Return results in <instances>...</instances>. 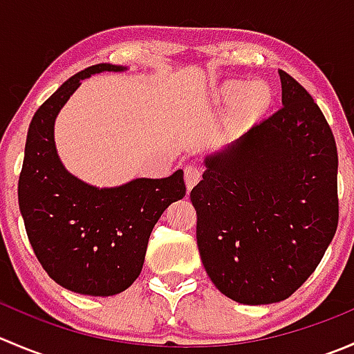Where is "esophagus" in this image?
<instances>
[{
  "label": "esophagus",
  "mask_w": 354,
  "mask_h": 354,
  "mask_svg": "<svg viewBox=\"0 0 354 354\" xmlns=\"http://www.w3.org/2000/svg\"><path fill=\"white\" fill-rule=\"evenodd\" d=\"M200 178H202V171H200L197 166L190 164V166L185 167V181H187L188 190H192V188L198 183Z\"/></svg>",
  "instance_id": "esophagus-1"
}]
</instances>
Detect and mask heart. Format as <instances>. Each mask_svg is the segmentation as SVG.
<instances>
[{
	"label": "heart",
	"instance_id": "b5f03b06",
	"mask_svg": "<svg viewBox=\"0 0 354 354\" xmlns=\"http://www.w3.org/2000/svg\"><path fill=\"white\" fill-rule=\"evenodd\" d=\"M216 99L224 106H234L241 101L245 111L257 114L269 106L270 91L266 84L246 85L243 82H227L217 91Z\"/></svg>",
	"mask_w": 354,
	"mask_h": 354
}]
</instances>
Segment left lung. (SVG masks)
Wrapping results in <instances>:
<instances>
[{"mask_svg":"<svg viewBox=\"0 0 354 354\" xmlns=\"http://www.w3.org/2000/svg\"><path fill=\"white\" fill-rule=\"evenodd\" d=\"M283 106L205 157L190 198L210 281L243 305L289 298L322 260L339 221L337 147L312 95L279 70Z\"/></svg>","mask_w":354,"mask_h":354,"instance_id":"left-lung-1","label":"left lung"}]
</instances>
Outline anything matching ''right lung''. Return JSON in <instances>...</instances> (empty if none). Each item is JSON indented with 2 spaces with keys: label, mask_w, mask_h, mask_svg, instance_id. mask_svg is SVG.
<instances>
[{
  "label": "right lung",
  "mask_w": 354,
  "mask_h": 354,
  "mask_svg": "<svg viewBox=\"0 0 354 354\" xmlns=\"http://www.w3.org/2000/svg\"><path fill=\"white\" fill-rule=\"evenodd\" d=\"M124 66H88L68 78L30 121L19 180L28 241L53 281L73 292L113 296L140 276L149 236L164 210L183 198V171L97 188L68 173L55 145V120L82 80Z\"/></svg>",
  "instance_id": "1"
}]
</instances>
